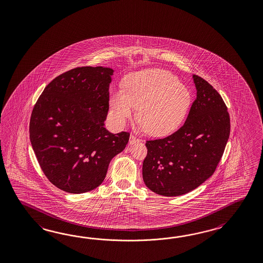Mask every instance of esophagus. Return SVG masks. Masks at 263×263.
I'll return each mask as SVG.
<instances>
[{
  "instance_id": "esophagus-1",
  "label": "esophagus",
  "mask_w": 263,
  "mask_h": 263,
  "mask_svg": "<svg viewBox=\"0 0 263 263\" xmlns=\"http://www.w3.org/2000/svg\"><path fill=\"white\" fill-rule=\"evenodd\" d=\"M138 142H139V139H137L135 135H132L129 136V140H128V144H129V145H134V144L138 143Z\"/></svg>"
}]
</instances>
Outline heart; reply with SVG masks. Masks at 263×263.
<instances>
[{
	"instance_id": "1",
	"label": "heart",
	"mask_w": 263,
	"mask_h": 263,
	"mask_svg": "<svg viewBox=\"0 0 263 263\" xmlns=\"http://www.w3.org/2000/svg\"><path fill=\"white\" fill-rule=\"evenodd\" d=\"M109 103L118 126H124L139 108L138 120L147 134L164 136L182 125L191 105V93L170 72L147 69L128 76L126 91H112Z\"/></svg>"
}]
</instances>
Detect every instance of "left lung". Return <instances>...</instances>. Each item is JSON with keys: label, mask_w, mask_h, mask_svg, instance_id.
Instances as JSON below:
<instances>
[{"label": "left lung", "mask_w": 263, "mask_h": 263, "mask_svg": "<svg viewBox=\"0 0 263 263\" xmlns=\"http://www.w3.org/2000/svg\"><path fill=\"white\" fill-rule=\"evenodd\" d=\"M197 98L185 122L174 134L147 141L143 180L159 195H183L210 177L230 135V117L220 93L193 74Z\"/></svg>", "instance_id": "left-lung-1"}]
</instances>
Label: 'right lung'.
I'll return each mask as SVG.
<instances>
[{
  "label": "right lung",
  "mask_w": 263,
  "mask_h": 263,
  "mask_svg": "<svg viewBox=\"0 0 263 263\" xmlns=\"http://www.w3.org/2000/svg\"><path fill=\"white\" fill-rule=\"evenodd\" d=\"M114 69L74 68L43 90L31 115V145L43 173L58 189L81 194L104 181L110 160L129 135L105 128Z\"/></svg>",
  "instance_id": "obj_1"
}]
</instances>
